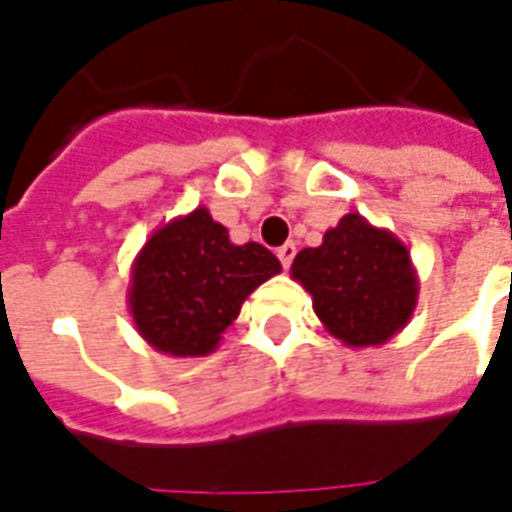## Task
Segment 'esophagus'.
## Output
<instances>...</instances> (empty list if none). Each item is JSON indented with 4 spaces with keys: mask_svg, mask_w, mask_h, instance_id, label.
Here are the masks:
<instances>
[{
    "mask_svg": "<svg viewBox=\"0 0 512 512\" xmlns=\"http://www.w3.org/2000/svg\"><path fill=\"white\" fill-rule=\"evenodd\" d=\"M277 257H279V263H282V268H290V263H293V257H296V244L279 246Z\"/></svg>",
    "mask_w": 512,
    "mask_h": 512,
    "instance_id": "34e87169",
    "label": "esophagus"
}]
</instances>
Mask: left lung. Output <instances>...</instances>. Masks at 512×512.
<instances>
[{"label": "left lung", "mask_w": 512, "mask_h": 512, "mask_svg": "<svg viewBox=\"0 0 512 512\" xmlns=\"http://www.w3.org/2000/svg\"><path fill=\"white\" fill-rule=\"evenodd\" d=\"M290 277L312 296L326 332L348 348L389 343L417 310L419 277L408 246L359 213H345L321 246L301 249Z\"/></svg>", "instance_id": "1"}]
</instances>
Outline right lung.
<instances>
[{"label": "right lung", "instance_id": "right-lung-1", "mask_svg": "<svg viewBox=\"0 0 512 512\" xmlns=\"http://www.w3.org/2000/svg\"><path fill=\"white\" fill-rule=\"evenodd\" d=\"M282 266L266 246L233 244L200 205L150 235L131 263L128 312L150 348L167 356L213 354L241 304Z\"/></svg>", "mask_w": 512, "mask_h": 512}]
</instances>
